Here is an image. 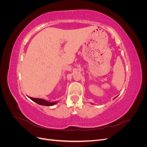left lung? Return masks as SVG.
I'll use <instances>...</instances> for the list:
<instances>
[{
	"instance_id": "left-lung-1",
	"label": "left lung",
	"mask_w": 147,
	"mask_h": 147,
	"mask_svg": "<svg viewBox=\"0 0 147 147\" xmlns=\"http://www.w3.org/2000/svg\"><path fill=\"white\" fill-rule=\"evenodd\" d=\"M116 97H115V98H114V99H115V98H116Z\"/></svg>"
}]
</instances>
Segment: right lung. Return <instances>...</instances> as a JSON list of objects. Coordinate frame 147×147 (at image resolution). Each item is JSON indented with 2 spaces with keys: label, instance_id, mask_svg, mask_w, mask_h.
<instances>
[{
  "label": "right lung",
  "instance_id": "add662e5",
  "mask_svg": "<svg viewBox=\"0 0 147 147\" xmlns=\"http://www.w3.org/2000/svg\"><path fill=\"white\" fill-rule=\"evenodd\" d=\"M29 97V96H28ZM29 98L33 100L34 102H36L37 104L41 105H45V106H52L56 104L59 101H56V102H50L47 100L43 99H40V98H34V97H29Z\"/></svg>",
  "mask_w": 147,
  "mask_h": 147
}]
</instances>
